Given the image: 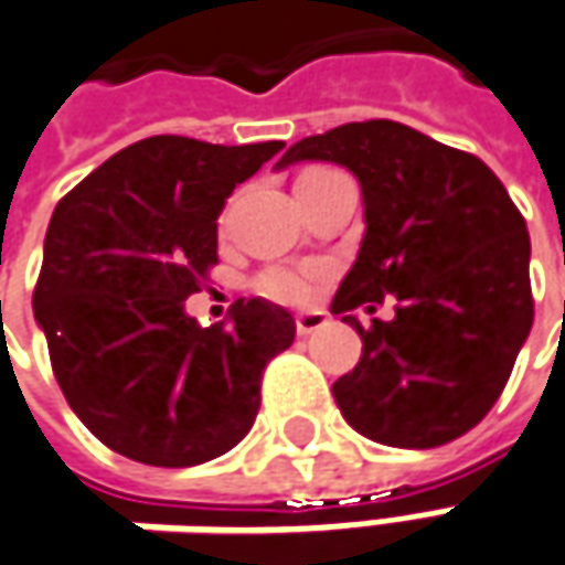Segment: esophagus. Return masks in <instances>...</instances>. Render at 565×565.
<instances>
[{"label":"esophagus","instance_id":"esophagus-1","mask_svg":"<svg viewBox=\"0 0 565 565\" xmlns=\"http://www.w3.org/2000/svg\"><path fill=\"white\" fill-rule=\"evenodd\" d=\"M328 324V316L324 312H306V316H297V334L300 338H309V334H316Z\"/></svg>","mask_w":565,"mask_h":565}]
</instances>
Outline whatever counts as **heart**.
<instances>
[{
	"label": "heart",
	"instance_id": "heart-1",
	"mask_svg": "<svg viewBox=\"0 0 565 565\" xmlns=\"http://www.w3.org/2000/svg\"><path fill=\"white\" fill-rule=\"evenodd\" d=\"M321 278V265H268L253 278V290L284 306H302L316 297Z\"/></svg>",
	"mask_w": 565,
	"mask_h": 565
}]
</instances>
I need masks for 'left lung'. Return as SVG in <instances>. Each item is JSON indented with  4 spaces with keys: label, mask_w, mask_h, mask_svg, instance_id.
<instances>
[{
    "label": "left lung",
    "mask_w": 565,
    "mask_h": 565,
    "mask_svg": "<svg viewBox=\"0 0 565 565\" xmlns=\"http://www.w3.org/2000/svg\"><path fill=\"white\" fill-rule=\"evenodd\" d=\"M309 159L350 168L365 203L360 256L331 302L362 338L356 369L334 381L343 418L387 447L457 440L503 394L532 331L522 212L478 156L387 118L306 137L278 168ZM384 296L398 297L391 322L349 316Z\"/></svg>",
    "instance_id": "1"
}]
</instances>
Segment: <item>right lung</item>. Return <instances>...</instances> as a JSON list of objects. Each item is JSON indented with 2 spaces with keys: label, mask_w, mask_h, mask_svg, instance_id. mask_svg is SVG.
<instances>
[{
  "label": "right lung",
  "mask_w": 565,
  "mask_h": 565,
  "mask_svg": "<svg viewBox=\"0 0 565 565\" xmlns=\"http://www.w3.org/2000/svg\"><path fill=\"white\" fill-rule=\"evenodd\" d=\"M281 149L147 137L55 205L33 316L68 406L115 454L200 466L253 428L265 365L294 343V316L237 300L231 324L200 328L184 300L218 263L224 200Z\"/></svg>",
  "instance_id": "1"
}]
</instances>
